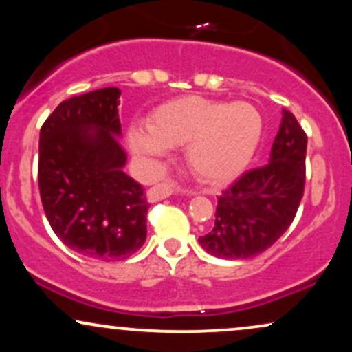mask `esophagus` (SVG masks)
I'll return each instance as SVG.
<instances>
[{"mask_svg": "<svg viewBox=\"0 0 352 352\" xmlns=\"http://www.w3.org/2000/svg\"><path fill=\"white\" fill-rule=\"evenodd\" d=\"M173 192H179V188H177L175 185L159 184V185H155V187H152L151 190H148L147 197H148V200H151V201H157V200L168 199V197H170Z\"/></svg>", "mask_w": 352, "mask_h": 352, "instance_id": "34e87169", "label": "esophagus"}]
</instances>
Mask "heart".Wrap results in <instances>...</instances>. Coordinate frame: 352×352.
Listing matches in <instances>:
<instances>
[{
  "label": "heart",
  "instance_id": "b5f03b06",
  "mask_svg": "<svg viewBox=\"0 0 352 352\" xmlns=\"http://www.w3.org/2000/svg\"><path fill=\"white\" fill-rule=\"evenodd\" d=\"M147 129L129 131L131 148L162 157L185 145V162L200 180L221 185L248 167L263 139V117L246 100L221 102L199 96L173 99L153 111Z\"/></svg>",
  "mask_w": 352,
  "mask_h": 352
}]
</instances>
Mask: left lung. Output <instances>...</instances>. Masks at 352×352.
<instances>
[{
	"mask_svg": "<svg viewBox=\"0 0 352 352\" xmlns=\"http://www.w3.org/2000/svg\"><path fill=\"white\" fill-rule=\"evenodd\" d=\"M306 145L296 117L283 111L270 162L243 173L218 197L215 227L199 238L205 252L246 260L268 250L289 228L305 192Z\"/></svg>",
	"mask_w": 352,
	"mask_h": 352,
	"instance_id": "1",
	"label": "left lung"
}]
</instances>
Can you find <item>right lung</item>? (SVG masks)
<instances>
[{
	"instance_id": "add662e5",
	"label": "right lung",
	"mask_w": 352,
	"mask_h": 352,
	"mask_svg": "<svg viewBox=\"0 0 352 352\" xmlns=\"http://www.w3.org/2000/svg\"><path fill=\"white\" fill-rule=\"evenodd\" d=\"M120 89L106 87L60 102L39 134L38 179L52 232L76 253L125 260L145 243L151 205L124 172Z\"/></svg>"
}]
</instances>
